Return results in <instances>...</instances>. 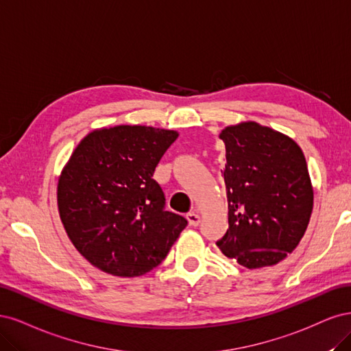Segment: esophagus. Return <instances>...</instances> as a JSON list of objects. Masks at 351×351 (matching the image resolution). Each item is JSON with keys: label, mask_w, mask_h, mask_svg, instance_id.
Masks as SVG:
<instances>
[{"label": "esophagus", "mask_w": 351, "mask_h": 351, "mask_svg": "<svg viewBox=\"0 0 351 351\" xmlns=\"http://www.w3.org/2000/svg\"><path fill=\"white\" fill-rule=\"evenodd\" d=\"M186 220H188V223H189L191 226H198L199 221H201V217L198 216L197 213H188V214H186Z\"/></svg>", "instance_id": "34e87169"}]
</instances>
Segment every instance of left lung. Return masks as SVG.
I'll list each match as a JSON object with an SVG mask.
<instances>
[{
	"label": "left lung",
	"mask_w": 351,
	"mask_h": 351,
	"mask_svg": "<svg viewBox=\"0 0 351 351\" xmlns=\"http://www.w3.org/2000/svg\"><path fill=\"white\" fill-rule=\"evenodd\" d=\"M229 229L220 251L255 269L276 265L296 250L311 220L313 188L295 140L247 121L220 132Z\"/></svg>",
	"instance_id": "8db88e82"
}]
</instances>
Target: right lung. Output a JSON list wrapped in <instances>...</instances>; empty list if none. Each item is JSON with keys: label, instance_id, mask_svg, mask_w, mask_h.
<instances>
[{"label": "right lung", "instance_id": "right-lung-1", "mask_svg": "<svg viewBox=\"0 0 351 351\" xmlns=\"http://www.w3.org/2000/svg\"><path fill=\"white\" fill-rule=\"evenodd\" d=\"M178 135L145 125L99 128L64 166L56 189L64 229L75 250L104 273H149L188 224L165 210V194L153 179Z\"/></svg>", "mask_w": 351, "mask_h": 351}]
</instances>
